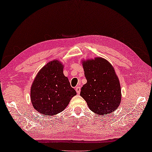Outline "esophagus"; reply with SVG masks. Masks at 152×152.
<instances>
[{
  "label": "esophagus",
  "mask_w": 152,
  "mask_h": 152,
  "mask_svg": "<svg viewBox=\"0 0 152 152\" xmlns=\"http://www.w3.org/2000/svg\"><path fill=\"white\" fill-rule=\"evenodd\" d=\"M75 90H76V92H77V94H80V88L79 86L76 87L75 88Z\"/></svg>",
  "instance_id": "esophagus-1"
}]
</instances>
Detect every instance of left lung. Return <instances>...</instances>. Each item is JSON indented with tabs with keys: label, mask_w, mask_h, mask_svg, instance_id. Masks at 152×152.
<instances>
[{
	"label": "left lung",
	"mask_w": 152,
	"mask_h": 152,
	"mask_svg": "<svg viewBox=\"0 0 152 152\" xmlns=\"http://www.w3.org/2000/svg\"><path fill=\"white\" fill-rule=\"evenodd\" d=\"M87 83L80 95L94 113L103 115L113 113L121 102L120 83L112 64L102 57L83 60Z\"/></svg>",
	"instance_id": "left-lung-1"
}]
</instances>
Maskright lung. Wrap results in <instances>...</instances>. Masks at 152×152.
Listing matches in <instances>:
<instances>
[{"instance_id": "right-lung-1", "label": "right lung", "mask_w": 152, "mask_h": 152, "mask_svg": "<svg viewBox=\"0 0 152 152\" xmlns=\"http://www.w3.org/2000/svg\"><path fill=\"white\" fill-rule=\"evenodd\" d=\"M58 60L48 62L39 71L30 88L32 106L40 114L54 116L61 113L77 93L63 73Z\"/></svg>"}]
</instances>
